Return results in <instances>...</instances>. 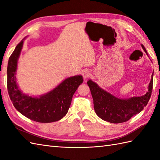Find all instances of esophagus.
Instances as JSON below:
<instances>
[{
    "label": "esophagus",
    "mask_w": 160,
    "mask_h": 160,
    "mask_svg": "<svg viewBox=\"0 0 160 160\" xmlns=\"http://www.w3.org/2000/svg\"><path fill=\"white\" fill-rule=\"evenodd\" d=\"M82 75L84 78H89L91 76V73L88 69H84V70L82 71Z\"/></svg>",
    "instance_id": "obj_1"
}]
</instances>
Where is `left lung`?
I'll return each instance as SVG.
<instances>
[{
    "mask_svg": "<svg viewBox=\"0 0 160 160\" xmlns=\"http://www.w3.org/2000/svg\"><path fill=\"white\" fill-rule=\"evenodd\" d=\"M144 52L147 53L144 45H142ZM153 74L148 86V91L144 96L133 97L130 99L122 100L112 96L109 93L102 89L96 83L89 80L87 82L91 96L93 99L94 110L98 117L111 123L118 124L128 121L140 113L147 106L152 91Z\"/></svg>",
    "mask_w": 160,
    "mask_h": 160,
    "instance_id": "8db88e82",
    "label": "left lung"
}]
</instances>
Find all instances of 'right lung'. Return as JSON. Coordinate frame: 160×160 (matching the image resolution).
I'll return each instance as SVG.
<instances>
[{
    "mask_svg": "<svg viewBox=\"0 0 160 160\" xmlns=\"http://www.w3.org/2000/svg\"><path fill=\"white\" fill-rule=\"evenodd\" d=\"M21 40L10 56L8 66V90L13 106L20 113L30 120L41 123L60 120L65 115L78 87L83 82L82 76L67 78L49 93L40 98L22 93L16 82L17 61L22 49Z\"/></svg>",
    "mask_w": 160,
    "mask_h": 160,
    "instance_id": "1",
    "label": "right lung"
}]
</instances>
